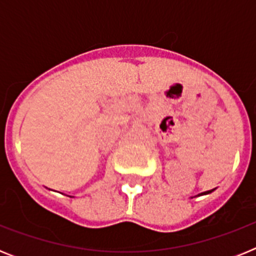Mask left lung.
Returning a JSON list of instances; mask_svg holds the SVG:
<instances>
[{
  "label": "left lung",
  "instance_id": "left-lung-1",
  "mask_svg": "<svg viewBox=\"0 0 256 256\" xmlns=\"http://www.w3.org/2000/svg\"><path fill=\"white\" fill-rule=\"evenodd\" d=\"M214 191V190H210V191H206V192H202V194H200V195H206V194H210V192H212ZM198 195V196H200Z\"/></svg>",
  "mask_w": 256,
  "mask_h": 256
}]
</instances>
